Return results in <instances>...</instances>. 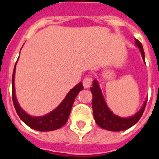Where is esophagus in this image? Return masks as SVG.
Masks as SVG:
<instances>
[{"instance_id": "esophagus-1", "label": "esophagus", "mask_w": 159, "mask_h": 159, "mask_svg": "<svg viewBox=\"0 0 159 159\" xmlns=\"http://www.w3.org/2000/svg\"><path fill=\"white\" fill-rule=\"evenodd\" d=\"M92 79L89 77H86L84 79H83V81H82V85H83V87H84L85 88H88V87H91V86H92Z\"/></svg>"}]
</instances>
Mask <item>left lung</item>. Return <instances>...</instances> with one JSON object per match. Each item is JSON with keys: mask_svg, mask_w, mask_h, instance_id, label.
<instances>
[{"mask_svg": "<svg viewBox=\"0 0 159 159\" xmlns=\"http://www.w3.org/2000/svg\"><path fill=\"white\" fill-rule=\"evenodd\" d=\"M135 44L139 48L142 58L143 62H145L143 46L140 42L136 39ZM91 92L92 93V111H93L95 121L97 124V125L106 130L122 131L134 125L141 118L145 109L146 103H147V100H146L140 110L138 112H136L134 116L130 117H126V118L120 117L115 115L107 106L102 90L100 88L99 83L97 80H94L92 82Z\"/></svg>", "mask_w": 159, "mask_h": 159, "instance_id": "left-lung-1", "label": "left lung"}]
</instances>
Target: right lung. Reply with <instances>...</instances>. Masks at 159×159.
I'll return each instance as SVG.
<instances>
[{
  "label": "right lung",
  "instance_id": "right-lung-1",
  "mask_svg": "<svg viewBox=\"0 0 159 159\" xmlns=\"http://www.w3.org/2000/svg\"><path fill=\"white\" fill-rule=\"evenodd\" d=\"M16 63L15 64L13 76H12V98H13L15 109L18 114L19 117L21 119V120L31 129L42 132L55 130L64 125L69 117L75 98L80 91L83 89L82 82H79L72 89L70 90L63 101L53 111L43 116L36 117V116H30L21 108L16 98V91H15V72H16Z\"/></svg>",
  "mask_w": 159,
  "mask_h": 159
}]
</instances>
